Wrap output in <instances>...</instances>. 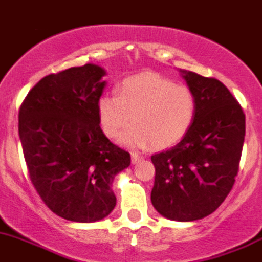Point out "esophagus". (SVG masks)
I'll use <instances>...</instances> for the list:
<instances>
[{"mask_svg":"<svg viewBox=\"0 0 262 262\" xmlns=\"http://www.w3.org/2000/svg\"><path fill=\"white\" fill-rule=\"evenodd\" d=\"M143 159H144V157L143 156H139L138 153H133V154H131V161H133L134 164L139 163V162L143 161Z\"/></svg>","mask_w":262,"mask_h":262,"instance_id":"esophagus-1","label":"esophagus"}]
</instances>
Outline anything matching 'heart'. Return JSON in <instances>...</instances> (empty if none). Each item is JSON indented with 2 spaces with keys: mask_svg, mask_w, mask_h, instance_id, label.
<instances>
[{
  "mask_svg": "<svg viewBox=\"0 0 262 262\" xmlns=\"http://www.w3.org/2000/svg\"><path fill=\"white\" fill-rule=\"evenodd\" d=\"M195 114L193 90L156 73L128 77L117 95L104 94L98 100L99 122L108 138H118L136 124L121 138V144L131 148L151 143L167 148L179 143L193 126Z\"/></svg>",
  "mask_w": 262,
  "mask_h": 262,
  "instance_id": "1",
  "label": "heart"
}]
</instances>
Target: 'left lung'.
Wrapping results in <instances>:
<instances>
[{"label":"left lung","instance_id":"1","mask_svg":"<svg viewBox=\"0 0 262 262\" xmlns=\"http://www.w3.org/2000/svg\"><path fill=\"white\" fill-rule=\"evenodd\" d=\"M180 72L195 95V119L180 143L151 156L156 178L150 199L166 219L194 221L217 210L233 188L246 117L219 79Z\"/></svg>","mask_w":262,"mask_h":262}]
</instances>
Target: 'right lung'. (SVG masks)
<instances>
[{"label":"right lung","mask_w":262,"mask_h":262,"mask_svg":"<svg viewBox=\"0 0 262 262\" xmlns=\"http://www.w3.org/2000/svg\"><path fill=\"white\" fill-rule=\"evenodd\" d=\"M106 72L95 64L43 77L19 111L29 178L47 207L76 223L103 220L116 207L112 184L131 163L100 127Z\"/></svg>","instance_id":"add662e5"}]
</instances>
